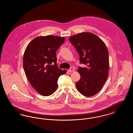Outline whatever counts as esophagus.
<instances>
[{
	"label": "esophagus",
	"mask_w": 133,
	"mask_h": 133,
	"mask_svg": "<svg viewBox=\"0 0 133 133\" xmlns=\"http://www.w3.org/2000/svg\"><path fill=\"white\" fill-rule=\"evenodd\" d=\"M74 71V68H70L68 70V72H73V71Z\"/></svg>",
	"instance_id": "obj_1"
}]
</instances>
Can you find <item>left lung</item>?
<instances>
[{
    "mask_svg": "<svg viewBox=\"0 0 133 133\" xmlns=\"http://www.w3.org/2000/svg\"><path fill=\"white\" fill-rule=\"evenodd\" d=\"M80 56V62L86 65L79 67L81 79L76 88L83 95L91 97L102 88L109 75V53L105 43L94 34L82 32L70 37Z\"/></svg>",
    "mask_w": 133,
    "mask_h": 133,
    "instance_id": "8db88e82",
    "label": "left lung"
}]
</instances>
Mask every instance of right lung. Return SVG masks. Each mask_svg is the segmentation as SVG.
I'll return each mask as SVG.
<instances>
[{"mask_svg":"<svg viewBox=\"0 0 133 133\" xmlns=\"http://www.w3.org/2000/svg\"><path fill=\"white\" fill-rule=\"evenodd\" d=\"M65 40V37L48 35L33 39L24 51L23 65L32 86L40 95H52L58 88L57 81L66 70L57 66L56 52Z\"/></svg>","mask_w":133,"mask_h":133,"instance_id":"add662e5","label":"right lung"}]
</instances>
